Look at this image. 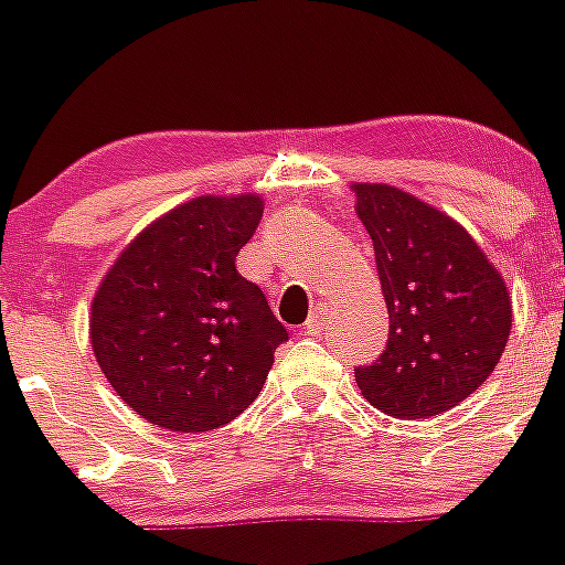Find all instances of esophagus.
Wrapping results in <instances>:
<instances>
[{
    "mask_svg": "<svg viewBox=\"0 0 565 565\" xmlns=\"http://www.w3.org/2000/svg\"><path fill=\"white\" fill-rule=\"evenodd\" d=\"M324 330V306H317L315 311H311L309 322H306V333L309 335H319Z\"/></svg>",
    "mask_w": 565,
    "mask_h": 565,
    "instance_id": "1",
    "label": "esophagus"
}]
</instances>
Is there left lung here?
<instances>
[{
  "instance_id": "left-lung-1",
  "label": "left lung",
  "mask_w": 565,
  "mask_h": 565,
  "mask_svg": "<svg viewBox=\"0 0 565 565\" xmlns=\"http://www.w3.org/2000/svg\"><path fill=\"white\" fill-rule=\"evenodd\" d=\"M352 191L391 319L383 355L355 369L358 388L393 418L446 413L498 366L511 333L509 287L446 213L385 182Z\"/></svg>"
}]
</instances>
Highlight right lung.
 Instances as JSON below:
<instances>
[{
	"label": "right lung",
	"instance_id": "1",
	"mask_svg": "<svg viewBox=\"0 0 565 565\" xmlns=\"http://www.w3.org/2000/svg\"><path fill=\"white\" fill-rule=\"evenodd\" d=\"M262 199L196 196L119 254L93 300L100 372L134 413L172 431H210L259 396L289 339L265 292L237 273Z\"/></svg>",
	"mask_w": 565,
	"mask_h": 565
}]
</instances>
